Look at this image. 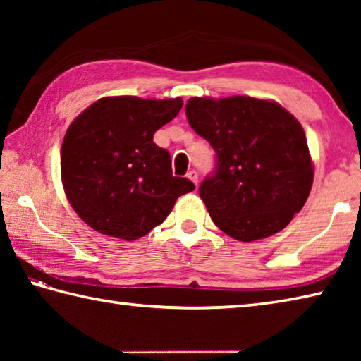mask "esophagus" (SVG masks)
<instances>
[{"label":"esophagus","instance_id":"obj_1","mask_svg":"<svg viewBox=\"0 0 361 361\" xmlns=\"http://www.w3.org/2000/svg\"><path fill=\"white\" fill-rule=\"evenodd\" d=\"M188 178L191 180L195 186H197V183H199V175H197V172H195V170H189L188 172Z\"/></svg>","mask_w":361,"mask_h":361}]
</instances>
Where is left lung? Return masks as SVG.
<instances>
[{
  "label": "left lung",
  "instance_id": "obj_1",
  "mask_svg": "<svg viewBox=\"0 0 361 361\" xmlns=\"http://www.w3.org/2000/svg\"><path fill=\"white\" fill-rule=\"evenodd\" d=\"M189 126L216 152L199 195L219 229L253 242L282 231L302 209L314 181L299 121L276 102L234 95L186 103Z\"/></svg>",
  "mask_w": 361,
  "mask_h": 361
}]
</instances>
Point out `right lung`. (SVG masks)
<instances>
[{
    "mask_svg": "<svg viewBox=\"0 0 361 361\" xmlns=\"http://www.w3.org/2000/svg\"><path fill=\"white\" fill-rule=\"evenodd\" d=\"M183 100L121 95L97 100L65 133L60 169L66 199L79 218L105 235L137 240L161 224L194 183L173 176L156 130Z\"/></svg>",
    "mask_w": 361,
    "mask_h": 361,
    "instance_id": "obj_1",
    "label": "right lung"
}]
</instances>
